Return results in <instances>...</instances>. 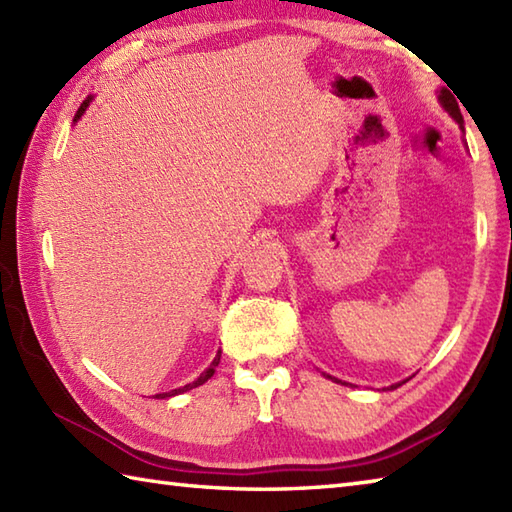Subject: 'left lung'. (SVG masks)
Returning <instances> with one entry per match:
<instances>
[{"instance_id": "obj_1", "label": "left lung", "mask_w": 512, "mask_h": 512, "mask_svg": "<svg viewBox=\"0 0 512 512\" xmlns=\"http://www.w3.org/2000/svg\"><path fill=\"white\" fill-rule=\"evenodd\" d=\"M438 99H440V105L444 107V110H447V112L453 116V121H458V123H460V127L464 129V118H462V112H460V105H458V101H455V96H453L447 88H442ZM328 378H332V376H328ZM396 387H400V383H398V385H391V389H396Z\"/></svg>"}]
</instances>
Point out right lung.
Masks as SVG:
<instances>
[{
    "label": "right lung",
    "mask_w": 512,
    "mask_h": 512,
    "mask_svg": "<svg viewBox=\"0 0 512 512\" xmlns=\"http://www.w3.org/2000/svg\"><path fill=\"white\" fill-rule=\"evenodd\" d=\"M92 103V96H88V99H85L83 103H81V107H79V112L74 114V123L79 121V118L85 114V110H88V105ZM220 356H222V352H217V356L213 358V363L209 365V369H204V372L193 380V383H189V385H184V387H178V389H171V391H165V394H156V398H171V396H178V394H184V391H189V389H193V387H200V385H204L206 380H209L213 374H215V367H217V363H220Z\"/></svg>",
    "instance_id": "add662e5"
}]
</instances>
